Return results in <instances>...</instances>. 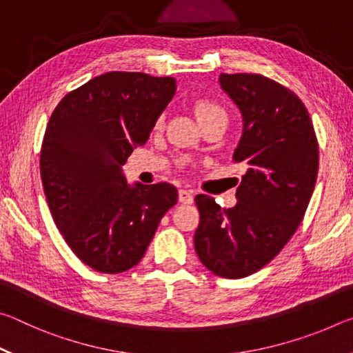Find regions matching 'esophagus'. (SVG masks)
I'll return each mask as SVG.
<instances>
[{
  "label": "esophagus",
  "instance_id": "1",
  "mask_svg": "<svg viewBox=\"0 0 353 353\" xmlns=\"http://www.w3.org/2000/svg\"><path fill=\"white\" fill-rule=\"evenodd\" d=\"M179 202H182V204H193L194 196L190 190H179Z\"/></svg>",
  "mask_w": 353,
  "mask_h": 353
}]
</instances>
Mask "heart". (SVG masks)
Listing matches in <instances>:
<instances>
[{
    "instance_id": "1",
    "label": "heart",
    "mask_w": 353,
    "mask_h": 353,
    "mask_svg": "<svg viewBox=\"0 0 353 353\" xmlns=\"http://www.w3.org/2000/svg\"><path fill=\"white\" fill-rule=\"evenodd\" d=\"M193 110L196 113V118L199 119L201 124H204L207 121H212V119H216V118H225L227 119V113H225L223 107H221L216 103H213V101H210V99L194 101ZM160 124H162V118H159V121H157V126H160Z\"/></svg>"
}]
</instances>
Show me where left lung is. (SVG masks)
Wrapping results in <instances>:
<instances>
[{
    "instance_id": "obj_1",
    "label": "left lung",
    "mask_w": 353,
    "mask_h": 353,
    "mask_svg": "<svg viewBox=\"0 0 353 353\" xmlns=\"http://www.w3.org/2000/svg\"><path fill=\"white\" fill-rule=\"evenodd\" d=\"M219 83L241 110L234 160L248 170L235 207L196 196L194 249L214 276L241 279L268 265L294 235L314 190L319 146L307 107L290 88L249 73H223Z\"/></svg>"
}]
</instances>
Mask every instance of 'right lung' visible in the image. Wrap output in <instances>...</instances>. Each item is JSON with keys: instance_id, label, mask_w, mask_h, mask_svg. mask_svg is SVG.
Instances as JSON below:
<instances>
[{"instance_id": "right-lung-1", "label": "right lung", "mask_w": 353, "mask_h": 353, "mask_svg": "<svg viewBox=\"0 0 353 353\" xmlns=\"http://www.w3.org/2000/svg\"><path fill=\"white\" fill-rule=\"evenodd\" d=\"M174 93V77L109 71L65 94L52 112L40 151L41 183L57 229L94 271L134 268L177 202L171 183L130 187L121 171Z\"/></svg>"}]
</instances>
